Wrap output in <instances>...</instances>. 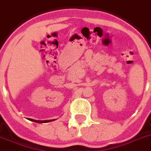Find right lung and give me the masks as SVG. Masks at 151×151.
<instances>
[{
  "label": "right lung",
  "mask_w": 151,
  "mask_h": 151,
  "mask_svg": "<svg viewBox=\"0 0 151 151\" xmlns=\"http://www.w3.org/2000/svg\"><path fill=\"white\" fill-rule=\"evenodd\" d=\"M29 120L31 121V122H36V123H47V122H53L54 120H47V121H39V120H34V119H32V118H29Z\"/></svg>",
  "instance_id": "right-lung-1"
}]
</instances>
